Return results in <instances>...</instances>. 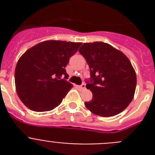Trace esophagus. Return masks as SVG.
<instances>
[{
  "label": "esophagus",
  "mask_w": 155,
  "mask_h": 155,
  "mask_svg": "<svg viewBox=\"0 0 155 155\" xmlns=\"http://www.w3.org/2000/svg\"><path fill=\"white\" fill-rule=\"evenodd\" d=\"M78 87L79 88H80V89H85V84H81V85H80V86H78Z\"/></svg>",
  "instance_id": "1"
}]
</instances>
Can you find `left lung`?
<instances>
[{
    "label": "left lung",
    "instance_id": "1",
    "mask_svg": "<svg viewBox=\"0 0 155 155\" xmlns=\"http://www.w3.org/2000/svg\"><path fill=\"white\" fill-rule=\"evenodd\" d=\"M91 72V82L86 87L92 99L86 108L103 117L119 114L130 103L136 90L137 76L124 53L103 42H85L79 49Z\"/></svg>",
    "mask_w": 155,
    "mask_h": 155
}]
</instances>
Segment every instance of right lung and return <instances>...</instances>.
Instances as JSON below:
<instances>
[{
    "mask_svg": "<svg viewBox=\"0 0 155 155\" xmlns=\"http://www.w3.org/2000/svg\"><path fill=\"white\" fill-rule=\"evenodd\" d=\"M81 42L46 40L23 53L15 71V88L19 98L29 109L46 112L62 102L73 85L64 78L70 57Z\"/></svg>",
    "mask_w": 155,
    "mask_h": 155,
    "instance_id": "obj_1",
    "label": "right lung"
}]
</instances>
